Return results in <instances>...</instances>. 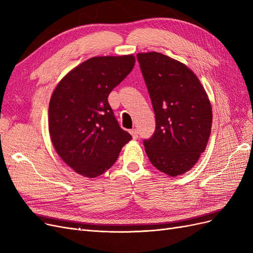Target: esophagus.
Returning a JSON list of instances; mask_svg holds the SVG:
<instances>
[{
  "label": "esophagus",
  "instance_id": "obj_1",
  "mask_svg": "<svg viewBox=\"0 0 253 253\" xmlns=\"http://www.w3.org/2000/svg\"><path fill=\"white\" fill-rule=\"evenodd\" d=\"M129 133H131V135L133 136V138H134V139H137V138H138V132H137V129H136V128L131 129V131H129Z\"/></svg>",
  "mask_w": 253,
  "mask_h": 253
}]
</instances>
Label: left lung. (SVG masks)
Masks as SVG:
<instances>
[{"mask_svg":"<svg viewBox=\"0 0 253 253\" xmlns=\"http://www.w3.org/2000/svg\"><path fill=\"white\" fill-rule=\"evenodd\" d=\"M156 118L155 132L143 145L151 164L177 176L204 153L212 126V109L195 74L160 52L137 55Z\"/></svg>","mask_w":253,"mask_h":253,"instance_id":"obj_1","label":"left lung"}]
</instances>
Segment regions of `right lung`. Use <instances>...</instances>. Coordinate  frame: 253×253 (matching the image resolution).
<instances>
[{
    "instance_id": "add662e5",
    "label": "right lung",
    "mask_w": 253,
    "mask_h": 253,
    "mask_svg": "<svg viewBox=\"0 0 253 253\" xmlns=\"http://www.w3.org/2000/svg\"><path fill=\"white\" fill-rule=\"evenodd\" d=\"M134 64L132 55L90 58L53 90L48 108L51 142L64 163L80 175L94 178L108 171L132 139L120 127L108 98Z\"/></svg>"
}]
</instances>
